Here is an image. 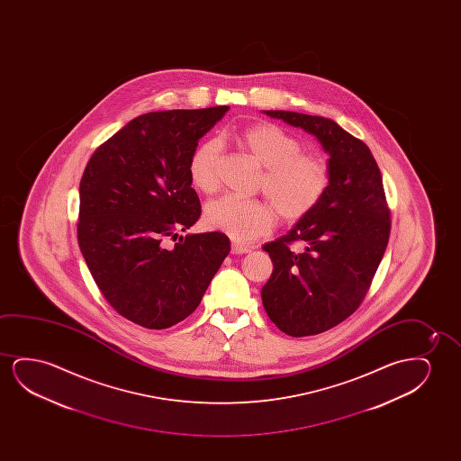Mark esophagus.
Here are the masks:
<instances>
[{
	"mask_svg": "<svg viewBox=\"0 0 461 461\" xmlns=\"http://www.w3.org/2000/svg\"><path fill=\"white\" fill-rule=\"evenodd\" d=\"M252 250L249 246H242V244H238V242H233L231 244V253L233 255H244V253H249Z\"/></svg>",
	"mask_w": 461,
	"mask_h": 461,
	"instance_id": "1",
	"label": "esophagus"
}]
</instances>
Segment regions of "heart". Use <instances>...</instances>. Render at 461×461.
<instances>
[{
    "label": "heart",
    "instance_id": "1",
    "mask_svg": "<svg viewBox=\"0 0 461 461\" xmlns=\"http://www.w3.org/2000/svg\"><path fill=\"white\" fill-rule=\"evenodd\" d=\"M240 146L265 167L259 189L285 221H303L312 214L326 195L330 170L324 158L303 151V141L284 127L261 122L238 135ZM221 145L206 140L196 146L189 162V176L196 189L211 194L221 183ZM270 204L225 195L208 203L204 223L215 231L240 242H252L269 234L276 223Z\"/></svg>",
    "mask_w": 461,
    "mask_h": 461
}]
</instances>
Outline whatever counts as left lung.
I'll list each match as a JSON object with an SVG mask.
<instances>
[{
  "label": "left lung",
  "instance_id": "obj_1",
  "mask_svg": "<svg viewBox=\"0 0 461 461\" xmlns=\"http://www.w3.org/2000/svg\"><path fill=\"white\" fill-rule=\"evenodd\" d=\"M301 127L329 152L330 184L320 206L267 242L274 265L261 290L266 313L285 334H321L353 315L372 285L391 234V211L372 151L335 121L266 110ZM296 241L303 250L290 246Z\"/></svg>",
  "mask_w": 461,
  "mask_h": 461
}]
</instances>
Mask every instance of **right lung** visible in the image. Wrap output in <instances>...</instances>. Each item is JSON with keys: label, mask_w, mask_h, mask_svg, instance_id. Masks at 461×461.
I'll use <instances>...</instances> for the list:
<instances>
[{"label": "right lung", "mask_w": 461, "mask_h": 461, "mask_svg": "<svg viewBox=\"0 0 461 461\" xmlns=\"http://www.w3.org/2000/svg\"><path fill=\"white\" fill-rule=\"evenodd\" d=\"M228 110L141 114L102 143L83 171V258L107 303L143 328L185 320L230 253L219 231L177 238L202 215L189 176L192 152ZM170 239L178 240L175 247Z\"/></svg>", "instance_id": "obj_1"}]
</instances>
